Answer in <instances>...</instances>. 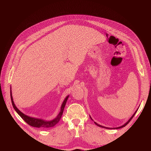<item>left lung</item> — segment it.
Here are the masks:
<instances>
[{
    "mask_svg": "<svg viewBox=\"0 0 151 151\" xmlns=\"http://www.w3.org/2000/svg\"><path fill=\"white\" fill-rule=\"evenodd\" d=\"M139 109V108H138ZM138 109H137V110L135 111V113H134V115H132L131 117H130V119L129 120H128L125 123V124H123V125H122V126H120V127H116V128H109V127H104V126H102V125H99V124H98V123H97L96 122H94V123H95V124L96 125H98V127H102V128H104V129H121V128H123V127H125L127 124H128V123H129V122H130V121L132 119V118H133L134 116V115H135V113H136V112L137 111V110H138ZM89 116H90V118H91V120H93V119H92V118H91V116L89 115Z\"/></svg>",
    "mask_w": 151,
    "mask_h": 151,
    "instance_id": "obj_1",
    "label": "left lung"
}]
</instances>
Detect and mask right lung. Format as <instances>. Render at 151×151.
Listing matches in <instances>:
<instances>
[{
    "instance_id": "right-lung-1",
    "label": "right lung",
    "mask_w": 151,
    "mask_h": 151,
    "mask_svg": "<svg viewBox=\"0 0 151 151\" xmlns=\"http://www.w3.org/2000/svg\"><path fill=\"white\" fill-rule=\"evenodd\" d=\"M11 101L14 109H15V111L17 113L18 115H19L22 119H23L28 125L34 127H37V128H50V127H52L54 125H55L57 123L60 121L61 119V117L62 116V114L63 112V109H64L65 104L67 103V99L68 98V96L69 95H68L66 96V98L63 100V101L61 105V108H60V111L58 114V115L56 116V118H55L54 119L47 121V120H45L43 119H41V118H34V117H31L28 115H25L23 113H22L19 109H18L16 106L15 105L13 101V98H12V91H11Z\"/></svg>"
}]
</instances>
